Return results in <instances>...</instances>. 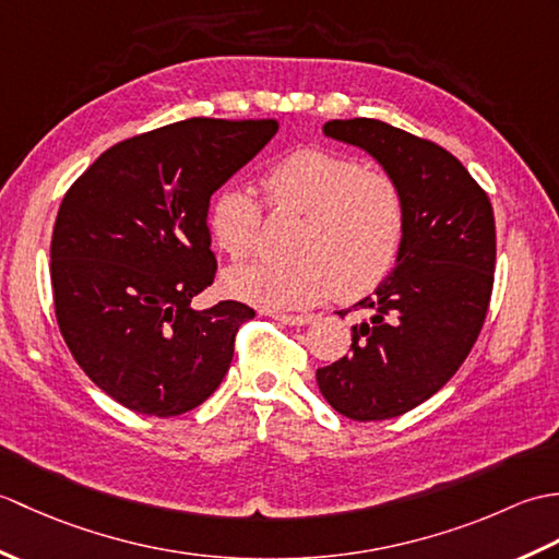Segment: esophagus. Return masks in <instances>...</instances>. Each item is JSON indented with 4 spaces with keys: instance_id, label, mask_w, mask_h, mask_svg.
I'll return each instance as SVG.
<instances>
[{
    "instance_id": "obj_1",
    "label": "esophagus",
    "mask_w": 559,
    "mask_h": 559,
    "mask_svg": "<svg viewBox=\"0 0 559 559\" xmlns=\"http://www.w3.org/2000/svg\"><path fill=\"white\" fill-rule=\"evenodd\" d=\"M271 317L276 319V322L288 324V326H305V324L312 322L310 314H276V312H273Z\"/></svg>"
}]
</instances>
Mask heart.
I'll use <instances>...</instances> for the list:
<instances>
[{
    "instance_id": "b5f03b06",
    "label": "heart",
    "mask_w": 559,
    "mask_h": 559,
    "mask_svg": "<svg viewBox=\"0 0 559 559\" xmlns=\"http://www.w3.org/2000/svg\"><path fill=\"white\" fill-rule=\"evenodd\" d=\"M269 204L305 213L298 261L257 259L235 266L225 288L264 310H298L334 288L358 298L382 283L403 247L406 201L394 177L367 170L348 153L300 148L273 163L261 177ZM209 228L233 259L252 254L261 230V204L252 192L228 187L209 209Z\"/></svg>"
}]
</instances>
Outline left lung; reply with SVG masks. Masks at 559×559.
Returning <instances> with one entry per match:
<instances>
[{
  "instance_id": "1",
  "label": "left lung",
  "mask_w": 559,
  "mask_h": 559,
  "mask_svg": "<svg viewBox=\"0 0 559 559\" xmlns=\"http://www.w3.org/2000/svg\"><path fill=\"white\" fill-rule=\"evenodd\" d=\"M324 134L358 146L399 182L406 235L394 271L355 310L350 353L317 370L331 408L389 420L437 394L476 343L495 281V216L483 187L432 141L386 122L331 120Z\"/></svg>"
}]
</instances>
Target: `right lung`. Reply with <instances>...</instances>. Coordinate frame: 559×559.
<instances>
[{
  "label": "right lung",
  "mask_w": 559,
  "mask_h": 559,
  "mask_svg": "<svg viewBox=\"0 0 559 559\" xmlns=\"http://www.w3.org/2000/svg\"><path fill=\"white\" fill-rule=\"evenodd\" d=\"M276 132V120L175 122L115 144L64 194L50 245L57 324L81 370L124 408L182 415L228 372L254 310L189 302L216 278L211 194Z\"/></svg>",
  "instance_id": "add662e5"
}]
</instances>
